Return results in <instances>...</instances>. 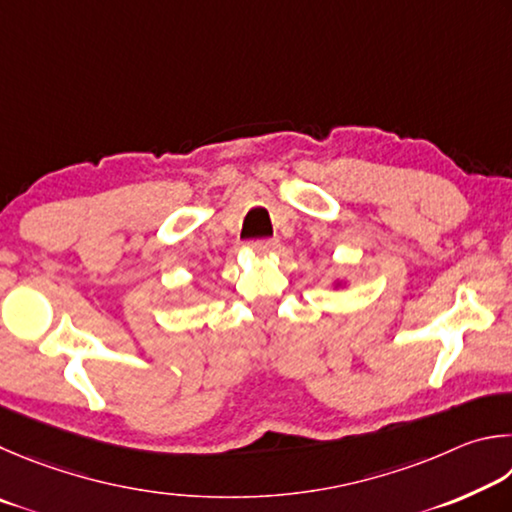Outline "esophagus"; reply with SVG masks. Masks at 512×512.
Here are the masks:
<instances>
[{"instance_id":"esophagus-1","label":"esophagus","mask_w":512,"mask_h":512,"mask_svg":"<svg viewBox=\"0 0 512 512\" xmlns=\"http://www.w3.org/2000/svg\"><path fill=\"white\" fill-rule=\"evenodd\" d=\"M249 247L254 251H261V254H265V251H272L279 247V240L276 238H258V240H251Z\"/></svg>"}]
</instances>
